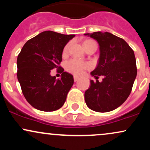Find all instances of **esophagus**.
Wrapping results in <instances>:
<instances>
[{
	"instance_id": "esophagus-1",
	"label": "esophagus",
	"mask_w": 150,
	"mask_h": 150,
	"mask_svg": "<svg viewBox=\"0 0 150 150\" xmlns=\"http://www.w3.org/2000/svg\"><path fill=\"white\" fill-rule=\"evenodd\" d=\"M78 80H79V77H77L76 76H74V81H75V82H77Z\"/></svg>"
}]
</instances>
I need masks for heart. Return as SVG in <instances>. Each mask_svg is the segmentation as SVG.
Instances as JSON below:
<instances>
[{
	"instance_id": "obj_1",
	"label": "heart",
	"mask_w": 150,
	"mask_h": 150,
	"mask_svg": "<svg viewBox=\"0 0 150 150\" xmlns=\"http://www.w3.org/2000/svg\"><path fill=\"white\" fill-rule=\"evenodd\" d=\"M70 44V43H68L64 47L63 51V55L67 54L68 49H69ZM83 46L85 47V50L88 47H89V46H95L96 47L97 46V43H96L95 41L92 40V39H86V40L83 42ZM90 64L89 63H87V62L81 61L77 59L70 60V61H67L65 64V70L68 72H69V73L74 74L75 75H82L85 70L89 69V68H90Z\"/></svg>"
}]
</instances>
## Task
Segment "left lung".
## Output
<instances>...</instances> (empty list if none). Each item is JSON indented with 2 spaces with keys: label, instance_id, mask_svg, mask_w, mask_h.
I'll use <instances>...</instances> for the list:
<instances>
[{
  "label": "left lung",
  "instance_id": "8db88e82",
  "mask_svg": "<svg viewBox=\"0 0 150 150\" xmlns=\"http://www.w3.org/2000/svg\"><path fill=\"white\" fill-rule=\"evenodd\" d=\"M97 40L99 58L96 68L91 72L96 79L102 75V82L91 80L85 92L86 104L97 112H108L123 104L131 92L137 76L134 51L124 39L109 32L85 34Z\"/></svg>",
  "mask_w": 150,
  "mask_h": 150
}]
</instances>
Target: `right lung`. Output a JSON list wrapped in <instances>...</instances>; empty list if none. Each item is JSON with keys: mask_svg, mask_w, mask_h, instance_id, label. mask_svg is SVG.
<instances>
[{"mask_svg": "<svg viewBox=\"0 0 150 150\" xmlns=\"http://www.w3.org/2000/svg\"><path fill=\"white\" fill-rule=\"evenodd\" d=\"M75 36L45 31L27 41L19 53L18 80L25 99L34 108L53 111L64 104L74 80L71 74L58 65L63 49ZM58 67L62 78L56 80L50 73Z\"/></svg>", "mask_w": 150, "mask_h": 150, "instance_id": "1", "label": "right lung"}]
</instances>
